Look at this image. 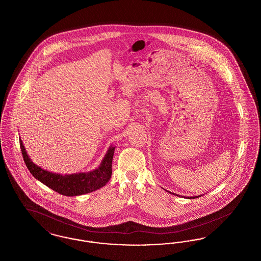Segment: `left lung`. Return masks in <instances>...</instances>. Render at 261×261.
I'll return each instance as SVG.
<instances>
[{"mask_svg":"<svg viewBox=\"0 0 261 261\" xmlns=\"http://www.w3.org/2000/svg\"><path fill=\"white\" fill-rule=\"evenodd\" d=\"M173 194V193H172ZM175 195V194H174ZM178 196V195H177ZM200 196H202V195H200ZM200 196H196V197H183V198H186V199H196V198H199V197H200ZM178 197H181V196H178Z\"/></svg>","mask_w":261,"mask_h":261,"instance_id":"obj_1","label":"left lung"}]
</instances>
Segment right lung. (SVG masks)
Wrapping results in <instances>:
<instances>
[{"mask_svg":"<svg viewBox=\"0 0 261 261\" xmlns=\"http://www.w3.org/2000/svg\"><path fill=\"white\" fill-rule=\"evenodd\" d=\"M19 144L25 164L30 173L41 183L63 196L75 197L94 192L101 187L106 186L112 177V158L115 149L114 146L109 148L98 168L89 172L63 175L50 172L38 166L27 154L20 138Z\"/></svg>","mask_w":261,"mask_h":261,"instance_id":"right-lung-1","label":"right lung"}]
</instances>
